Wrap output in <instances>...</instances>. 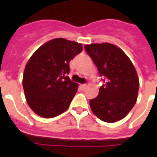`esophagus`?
Returning a JSON list of instances; mask_svg holds the SVG:
<instances>
[{
    "label": "esophagus",
    "instance_id": "34e87169",
    "mask_svg": "<svg viewBox=\"0 0 157 157\" xmlns=\"http://www.w3.org/2000/svg\"><path fill=\"white\" fill-rule=\"evenodd\" d=\"M80 86L82 87V89H85L86 87L87 86V85L86 84H81V85H80Z\"/></svg>",
    "mask_w": 157,
    "mask_h": 157
}]
</instances>
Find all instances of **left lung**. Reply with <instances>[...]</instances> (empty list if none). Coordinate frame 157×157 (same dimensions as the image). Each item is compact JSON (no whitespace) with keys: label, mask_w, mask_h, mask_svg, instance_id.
<instances>
[{"label":"left lung","mask_w":157,"mask_h":157,"mask_svg":"<svg viewBox=\"0 0 157 157\" xmlns=\"http://www.w3.org/2000/svg\"><path fill=\"white\" fill-rule=\"evenodd\" d=\"M85 49L104 82L98 97L90 101L91 110L102 121H119L137 101L139 80L135 67L123 50L110 43L86 45Z\"/></svg>","instance_id":"8db88e82"}]
</instances>
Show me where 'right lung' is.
Masks as SVG:
<instances>
[{"label":"right lung","instance_id":"right-lung-1","mask_svg":"<svg viewBox=\"0 0 157 157\" xmlns=\"http://www.w3.org/2000/svg\"><path fill=\"white\" fill-rule=\"evenodd\" d=\"M82 51V44L55 38L37 48L25 67L23 86L27 104L44 118L59 116L69 108L78 84L67 76L69 63Z\"/></svg>","mask_w":157,"mask_h":157}]
</instances>
